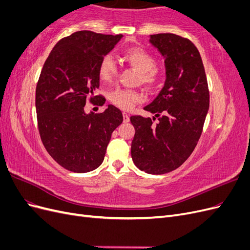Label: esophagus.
Returning <instances> with one entry per match:
<instances>
[{
	"mask_svg": "<svg viewBox=\"0 0 250 250\" xmlns=\"http://www.w3.org/2000/svg\"><path fill=\"white\" fill-rule=\"evenodd\" d=\"M123 122L124 123L129 122V116H128L126 112H123Z\"/></svg>",
	"mask_w": 250,
	"mask_h": 250,
	"instance_id": "1",
	"label": "esophagus"
}]
</instances>
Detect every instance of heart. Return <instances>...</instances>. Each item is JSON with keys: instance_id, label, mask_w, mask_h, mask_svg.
<instances>
[{"instance_id": "heart-1", "label": "heart", "mask_w": 250, "mask_h": 250, "mask_svg": "<svg viewBox=\"0 0 250 250\" xmlns=\"http://www.w3.org/2000/svg\"><path fill=\"white\" fill-rule=\"evenodd\" d=\"M124 59L132 69L139 72L138 82L146 85L148 88L155 87L161 80L162 73L155 66V57L143 48L134 47L127 49L124 54ZM117 65L111 56H104L98 67V74L101 81L108 83L115 79L117 75ZM109 101L121 109L129 110L135 104L143 101V95L133 89H113L108 95Z\"/></svg>"}]
</instances>
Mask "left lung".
Instances as JSON below:
<instances>
[{
    "label": "left lung",
    "mask_w": 250,
    "mask_h": 250,
    "mask_svg": "<svg viewBox=\"0 0 250 250\" xmlns=\"http://www.w3.org/2000/svg\"><path fill=\"white\" fill-rule=\"evenodd\" d=\"M150 42L165 57L166 82L144 109L158 118L131 116L134 165L149 174H165L180 167L199 141L209 106L206 71L199 52L186 37L173 33L150 35Z\"/></svg>",
    "instance_id": "1"
}]
</instances>
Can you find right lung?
<instances>
[{
    "label": "right lung",
    "mask_w": 250,
    "mask_h": 250,
    "mask_svg": "<svg viewBox=\"0 0 250 250\" xmlns=\"http://www.w3.org/2000/svg\"><path fill=\"white\" fill-rule=\"evenodd\" d=\"M122 36L75 32L60 40L43 63L35 90L37 126L48 153L66 170L85 173L99 167L112 131L123 122L113 105L99 113L84 111L87 101L104 104V97L94 96L98 67Z\"/></svg>",
    "instance_id": "add662e5"
}]
</instances>
